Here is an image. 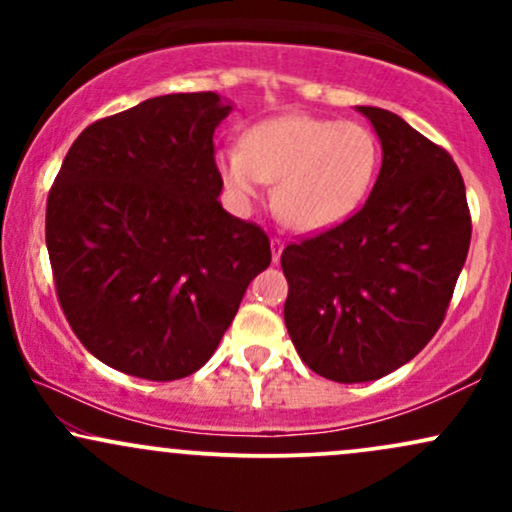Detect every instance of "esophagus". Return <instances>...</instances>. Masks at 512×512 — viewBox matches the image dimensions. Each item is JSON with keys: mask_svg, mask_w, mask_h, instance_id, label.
I'll list each match as a JSON object with an SVG mask.
<instances>
[{"mask_svg": "<svg viewBox=\"0 0 512 512\" xmlns=\"http://www.w3.org/2000/svg\"><path fill=\"white\" fill-rule=\"evenodd\" d=\"M281 250H284V240L281 238H272V260L279 262L281 260Z\"/></svg>", "mask_w": 512, "mask_h": 512, "instance_id": "34e87169", "label": "esophagus"}]
</instances>
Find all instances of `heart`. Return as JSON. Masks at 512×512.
Returning <instances> with one entry per match:
<instances>
[{
  "mask_svg": "<svg viewBox=\"0 0 512 512\" xmlns=\"http://www.w3.org/2000/svg\"><path fill=\"white\" fill-rule=\"evenodd\" d=\"M380 149L358 122L281 115L252 127L243 149L216 156L223 185L238 202L274 185V211L286 226L310 233L332 228L358 209L378 173Z\"/></svg>",
  "mask_w": 512,
  "mask_h": 512,
  "instance_id": "heart-1",
  "label": "heart"
}]
</instances>
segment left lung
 <instances>
[{"mask_svg": "<svg viewBox=\"0 0 512 512\" xmlns=\"http://www.w3.org/2000/svg\"><path fill=\"white\" fill-rule=\"evenodd\" d=\"M383 166L354 216L281 252L286 330L313 373L368 383L411 361L443 325L472 216L443 146L383 108L358 105Z\"/></svg>", "mask_w": 512, "mask_h": 512, "instance_id": "obj_1", "label": "left lung"}]
</instances>
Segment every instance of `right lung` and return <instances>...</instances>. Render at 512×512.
Listing matches in <instances>:
<instances>
[{
    "instance_id": "1",
    "label": "right lung",
    "mask_w": 512,
    "mask_h": 512,
    "mask_svg": "<svg viewBox=\"0 0 512 512\" xmlns=\"http://www.w3.org/2000/svg\"><path fill=\"white\" fill-rule=\"evenodd\" d=\"M228 113L211 91L149 98L88 125L64 156L45 243L62 313L105 366L192 375L272 262L267 233L219 202L214 129Z\"/></svg>"
}]
</instances>
